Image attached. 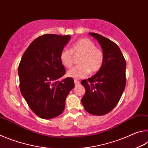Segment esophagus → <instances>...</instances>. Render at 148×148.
<instances>
[{
  "label": "esophagus",
  "mask_w": 148,
  "mask_h": 148,
  "mask_svg": "<svg viewBox=\"0 0 148 148\" xmlns=\"http://www.w3.org/2000/svg\"><path fill=\"white\" fill-rule=\"evenodd\" d=\"M74 84H75V86H77V85L79 84V82L77 79H74Z\"/></svg>",
  "instance_id": "obj_1"
}]
</instances>
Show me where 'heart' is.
Listing matches in <instances>:
<instances>
[{
    "mask_svg": "<svg viewBox=\"0 0 148 148\" xmlns=\"http://www.w3.org/2000/svg\"><path fill=\"white\" fill-rule=\"evenodd\" d=\"M77 64L67 72V76L74 78H82L89 72L95 73L103 66L104 53L88 38H81L72 46L71 49L64 48L60 53V60L66 68H71L74 63V56H79Z\"/></svg>",
    "mask_w": 148,
    "mask_h": 148,
    "instance_id": "b5f03b06",
    "label": "heart"
}]
</instances>
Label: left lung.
Here are the masks:
<instances>
[{
  "label": "left lung",
  "mask_w": 148,
  "mask_h": 148,
  "mask_svg": "<svg viewBox=\"0 0 148 148\" xmlns=\"http://www.w3.org/2000/svg\"><path fill=\"white\" fill-rule=\"evenodd\" d=\"M101 44L104 62L96 74L82 81L86 93L82 103L88 113L102 116L118 103L126 85V62L119 46L101 34L89 32Z\"/></svg>",
  "instance_id": "obj_1"
}]
</instances>
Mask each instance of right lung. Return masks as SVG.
Here are the masks:
<instances>
[{
    "label": "right lung",
    "mask_w": 148,
    "mask_h": 148,
    "mask_svg": "<svg viewBox=\"0 0 148 148\" xmlns=\"http://www.w3.org/2000/svg\"><path fill=\"white\" fill-rule=\"evenodd\" d=\"M71 36L44 34L27 47L18 67L21 95L34 113L49 119L61 115L65 100L74 88V79L64 76L66 71L60 53Z\"/></svg>",
    "instance_id": "obj_1"
}]
</instances>
